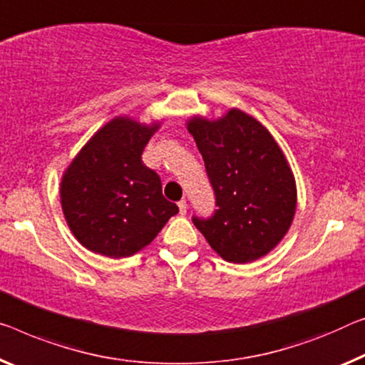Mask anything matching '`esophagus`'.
Wrapping results in <instances>:
<instances>
[{"instance_id":"34e87169","label":"esophagus","mask_w":365,"mask_h":365,"mask_svg":"<svg viewBox=\"0 0 365 365\" xmlns=\"http://www.w3.org/2000/svg\"><path fill=\"white\" fill-rule=\"evenodd\" d=\"M178 207H179V212H181V215H186V212H187V202L186 200H179L178 202Z\"/></svg>"}]
</instances>
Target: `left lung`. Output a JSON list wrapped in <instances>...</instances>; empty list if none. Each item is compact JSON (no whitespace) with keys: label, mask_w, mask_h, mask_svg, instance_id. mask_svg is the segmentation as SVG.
Masks as SVG:
<instances>
[{"label":"left lung","mask_w":365,"mask_h":365,"mask_svg":"<svg viewBox=\"0 0 365 365\" xmlns=\"http://www.w3.org/2000/svg\"><path fill=\"white\" fill-rule=\"evenodd\" d=\"M187 130L204 158L218 209L192 217L207 243L228 262H251L277 246L292 225L297 187L267 128L240 109L217 120L195 115Z\"/></svg>","instance_id":"obj_1"}]
</instances>
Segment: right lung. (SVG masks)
Masks as SVG:
<instances>
[{"label":"right lung","mask_w":365,"mask_h":365,"mask_svg":"<svg viewBox=\"0 0 365 365\" xmlns=\"http://www.w3.org/2000/svg\"><path fill=\"white\" fill-rule=\"evenodd\" d=\"M160 124L115 117L101 127L66 168L61 209L71 233L93 253L128 257L150 245L179 209L142 153Z\"/></svg>","instance_id":"1"}]
</instances>
